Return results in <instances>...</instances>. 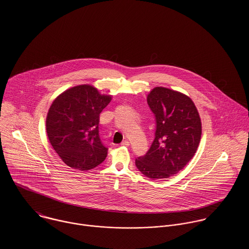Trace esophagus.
<instances>
[{"label":"esophagus","instance_id":"esophagus-1","mask_svg":"<svg viewBox=\"0 0 249 249\" xmlns=\"http://www.w3.org/2000/svg\"><path fill=\"white\" fill-rule=\"evenodd\" d=\"M121 145L129 146V145H130V142H129V141H127V140H125V141H123V142H121Z\"/></svg>","mask_w":249,"mask_h":249}]
</instances>
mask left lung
Masks as SVG:
<instances>
[{
    "label": "left lung",
    "mask_w": 249,
    "mask_h": 249,
    "mask_svg": "<svg viewBox=\"0 0 249 249\" xmlns=\"http://www.w3.org/2000/svg\"><path fill=\"white\" fill-rule=\"evenodd\" d=\"M147 105L156 120L155 138L135 165L150 179L168 178L181 171L196 153L201 123L190 97L162 87L153 89Z\"/></svg>",
    "instance_id": "1"
}]
</instances>
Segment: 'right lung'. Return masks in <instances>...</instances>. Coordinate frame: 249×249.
I'll use <instances>...</instances> for the list:
<instances>
[{"mask_svg": "<svg viewBox=\"0 0 249 249\" xmlns=\"http://www.w3.org/2000/svg\"><path fill=\"white\" fill-rule=\"evenodd\" d=\"M111 101L89 85H80L59 95L47 117L48 139L66 165L88 171L107 158L99 136L100 114Z\"/></svg>", "mask_w": 249, "mask_h": 249, "instance_id": "right-lung-1", "label": "right lung"}]
</instances>
